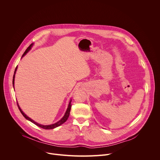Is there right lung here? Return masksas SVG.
Masks as SVG:
<instances>
[{"label": "right lung", "mask_w": 160, "mask_h": 160, "mask_svg": "<svg viewBox=\"0 0 160 160\" xmlns=\"http://www.w3.org/2000/svg\"><path fill=\"white\" fill-rule=\"evenodd\" d=\"M33 45V43H32V44H30V45H29V47L27 49V50L25 51V52H24V54H22V57H23L30 50V49H31V48H32V46ZM16 70H17V66H16V69H15V71H14V75H13V79H12V84H13V87H14V77H15V73H16ZM71 102H72V100L70 101V103H69V105H68V108H67V110H66V112H65V114H64V117L59 121V122H58L57 123H54V124H52V125H40V124H38V123H37V122H34L33 120H32L31 118H30L28 117H27L25 114L22 111V110L21 109V108H20V107L19 106V105H18V103L17 102V105H18V108H19V111H20V112H21V114L22 115V116H23L26 119H27L28 120H29V121H30L31 122H32L33 123H34L35 125H36L37 126H38V127H40V128H43V129H46V130H49V129H53V128H56V127H59V126H60L61 125H62V123H64L67 120H68V117H69V115H70V111H71V107H72V104H71Z\"/></svg>", "instance_id": "1"}]
</instances>
